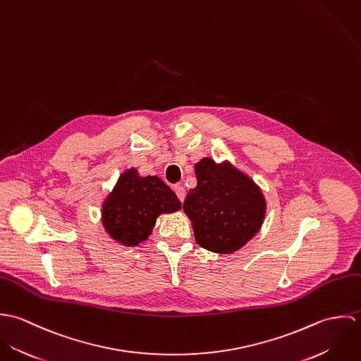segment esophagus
Segmentation results:
<instances>
[{
    "instance_id": "1",
    "label": "esophagus",
    "mask_w": 361,
    "mask_h": 361,
    "mask_svg": "<svg viewBox=\"0 0 361 361\" xmlns=\"http://www.w3.org/2000/svg\"><path fill=\"white\" fill-rule=\"evenodd\" d=\"M173 192H175V195L178 196V199H179L180 202L185 200V197H186V190H185V188H183L182 185H175V186H173Z\"/></svg>"
}]
</instances>
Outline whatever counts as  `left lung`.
Segmentation results:
<instances>
[{"label": "left lung", "mask_w": 361, "mask_h": 361, "mask_svg": "<svg viewBox=\"0 0 361 361\" xmlns=\"http://www.w3.org/2000/svg\"><path fill=\"white\" fill-rule=\"evenodd\" d=\"M195 172L197 186L189 190L183 211L193 221L196 242L221 255L239 250L261 228L262 193L246 175L211 158L197 162Z\"/></svg>", "instance_id": "obj_1"}]
</instances>
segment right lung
Returning a JSON list of instances; mask_svg holds the SVG:
<instances>
[{
    "instance_id": "obj_1",
    "label": "right lung",
    "mask_w": 361,
    "mask_h": 361,
    "mask_svg": "<svg viewBox=\"0 0 361 361\" xmlns=\"http://www.w3.org/2000/svg\"><path fill=\"white\" fill-rule=\"evenodd\" d=\"M180 206L161 179L140 178L136 169H128L104 203V226L112 239L126 246H137L149 239L159 214L178 211Z\"/></svg>"
}]
</instances>
